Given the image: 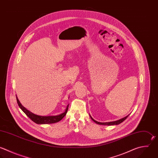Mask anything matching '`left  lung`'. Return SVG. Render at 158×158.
I'll list each match as a JSON object with an SVG mask.
<instances>
[{
  "label": "left lung",
  "instance_id": "1",
  "mask_svg": "<svg viewBox=\"0 0 158 158\" xmlns=\"http://www.w3.org/2000/svg\"><path fill=\"white\" fill-rule=\"evenodd\" d=\"M128 115H127V116H126V117H123V118H120V119H119V120H116V121H113V122H98V121H96V120H94L92 117H91V116L89 115V116H90V117H91V118L95 122V123H96L97 124H99V125H118V124H120V123H122V122H123L128 117Z\"/></svg>",
  "mask_w": 158,
  "mask_h": 158
}]
</instances>
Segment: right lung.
Returning a JSON list of instances; mask_svg holds the SVG:
<instances>
[{
  "mask_svg": "<svg viewBox=\"0 0 158 158\" xmlns=\"http://www.w3.org/2000/svg\"><path fill=\"white\" fill-rule=\"evenodd\" d=\"M17 103L20 107V109L25 112V114L34 122H35L37 124H49V123H54L59 122L66 115L68 109H69V105L67 106V108L65 110L64 112L57 115H51V116H41V115H36L28 110H27L25 107H23L20 102L19 101V99L17 97Z\"/></svg>",
  "mask_w": 158,
  "mask_h": 158,
  "instance_id": "add662e5",
  "label": "right lung"
}]
</instances>
